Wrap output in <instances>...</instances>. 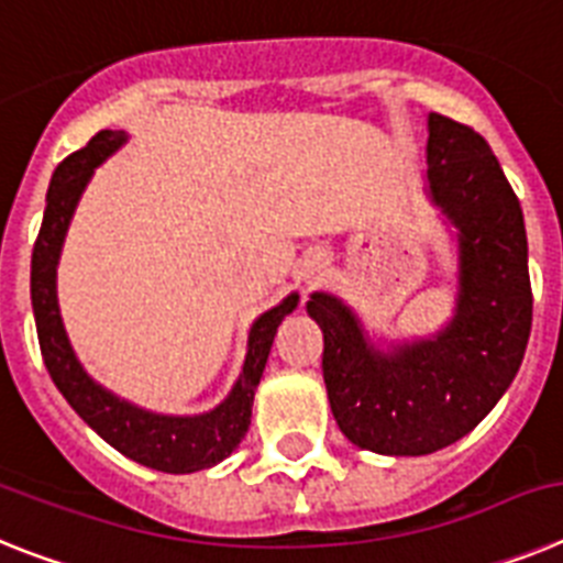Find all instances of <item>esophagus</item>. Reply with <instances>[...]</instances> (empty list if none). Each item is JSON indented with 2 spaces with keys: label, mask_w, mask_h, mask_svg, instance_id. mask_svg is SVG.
I'll return each instance as SVG.
<instances>
[{
  "label": "esophagus",
  "mask_w": 563,
  "mask_h": 563,
  "mask_svg": "<svg viewBox=\"0 0 563 563\" xmlns=\"http://www.w3.org/2000/svg\"><path fill=\"white\" fill-rule=\"evenodd\" d=\"M302 280H306V283H314V280H317V272H314V268H311V272H306V275H302Z\"/></svg>",
  "instance_id": "34e87169"
}]
</instances>
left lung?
I'll list each match as a JSON object with an SVG mask.
<instances>
[{"label": "left lung", "instance_id": "1", "mask_svg": "<svg viewBox=\"0 0 563 563\" xmlns=\"http://www.w3.org/2000/svg\"><path fill=\"white\" fill-rule=\"evenodd\" d=\"M428 195L456 227V314L430 340L376 351L354 311L311 295L322 329L331 413L356 448L424 456L471 433L510 388L532 325L527 232L490 144L467 124L428 115Z\"/></svg>", "mask_w": 563, "mask_h": 563}]
</instances>
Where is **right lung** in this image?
I'll return each mask as SVG.
<instances>
[{
  "mask_svg": "<svg viewBox=\"0 0 563 563\" xmlns=\"http://www.w3.org/2000/svg\"><path fill=\"white\" fill-rule=\"evenodd\" d=\"M124 141L126 135L121 130H101L92 135L85 150L67 155L53 173L45 221H42L38 238L33 243L31 261V300L38 345H42L45 365L56 388L62 390V397L107 444L153 471L195 473L223 462L246 437L249 422H252L254 390L261 385L277 325L283 322V317L297 309L300 297L288 295L280 306L254 320L252 331H249V354L241 379L234 383L232 394L209 413L161 417V413L135 408L101 388L99 383H92L73 354L70 340L62 325L56 300V266L67 227H70V218L92 169L107 161V155L115 153Z\"/></svg>",
  "mask_w": 563,
  "mask_h": 563,
  "instance_id": "right-lung-1",
  "label": "right lung"
}]
</instances>
